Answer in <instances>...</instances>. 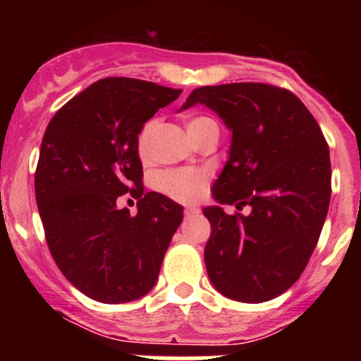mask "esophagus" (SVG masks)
<instances>
[{"mask_svg": "<svg viewBox=\"0 0 361 361\" xmlns=\"http://www.w3.org/2000/svg\"><path fill=\"white\" fill-rule=\"evenodd\" d=\"M197 213H199V207L190 206V207H187V209H185V218H192V216H195Z\"/></svg>", "mask_w": 361, "mask_h": 361, "instance_id": "34e87169", "label": "esophagus"}]
</instances>
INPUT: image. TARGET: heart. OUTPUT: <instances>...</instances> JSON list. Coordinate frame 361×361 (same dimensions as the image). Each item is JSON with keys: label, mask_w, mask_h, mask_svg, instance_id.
<instances>
[{"label": "heart", "mask_w": 361, "mask_h": 361, "mask_svg": "<svg viewBox=\"0 0 361 361\" xmlns=\"http://www.w3.org/2000/svg\"><path fill=\"white\" fill-rule=\"evenodd\" d=\"M157 120H148L140 130L137 136V152L141 157H148L152 152V141H154L155 130H157ZM187 129L194 140L202 136L206 130L218 129L216 120L207 115H192L187 120ZM209 181V173L206 169H195V167H185V169H173L160 173L157 178V187L167 197L178 202L190 204L199 201L204 195V190Z\"/></svg>", "instance_id": "obj_1"}]
</instances>
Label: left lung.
Listing matches in <instances>:
<instances>
[{"label": "left lung", "instance_id": "obj_1", "mask_svg": "<svg viewBox=\"0 0 361 361\" xmlns=\"http://www.w3.org/2000/svg\"><path fill=\"white\" fill-rule=\"evenodd\" d=\"M206 104L232 130L228 160L204 207L207 276L232 300L258 304L290 288L316 248L332 192L330 152L311 111L290 90L225 83L192 90L181 110ZM234 203L248 215H227Z\"/></svg>", "mask_w": 361, "mask_h": 361}]
</instances>
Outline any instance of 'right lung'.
Listing matches in <instances>:
<instances>
[{
  "label": "right lung",
  "mask_w": 361,
  "mask_h": 361,
  "mask_svg": "<svg viewBox=\"0 0 361 361\" xmlns=\"http://www.w3.org/2000/svg\"><path fill=\"white\" fill-rule=\"evenodd\" d=\"M180 89L111 76L69 99L47 126L35 173L50 253L75 288L103 304L136 300L154 288L183 207L143 192L137 134ZM129 191L130 215L116 204Z\"/></svg>",
  "instance_id": "add662e5"
}]
</instances>
